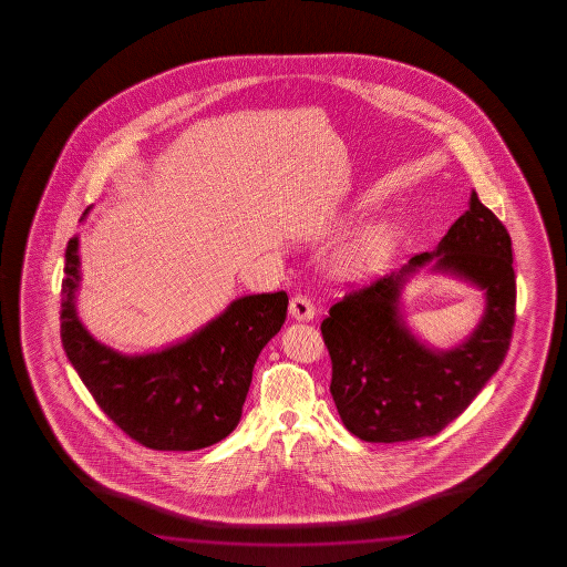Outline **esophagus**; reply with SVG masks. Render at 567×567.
<instances>
[{"label":"esophagus","mask_w":567,"mask_h":567,"mask_svg":"<svg viewBox=\"0 0 567 567\" xmlns=\"http://www.w3.org/2000/svg\"><path fill=\"white\" fill-rule=\"evenodd\" d=\"M289 316L293 317L296 321H311L316 316V308L313 301L308 296H296L289 301Z\"/></svg>","instance_id":"34e87169"}]
</instances>
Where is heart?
<instances>
[{
	"label": "heart",
	"instance_id": "b5f03b06",
	"mask_svg": "<svg viewBox=\"0 0 567 567\" xmlns=\"http://www.w3.org/2000/svg\"><path fill=\"white\" fill-rule=\"evenodd\" d=\"M393 241V231L384 224H377L363 231V236L347 250L346 264L351 269H371L386 256Z\"/></svg>",
	"mask_w": 567,
	"mask_h": 567
}]
</instances>
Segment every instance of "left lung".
<instances>
[{
	"label": "left lung",
	"instance_id": "1",
	"mask_svg": "<svg viewBox=\"0 0 567 567\" xmlns=\"http://www.w3.org/2000/svg\"><path fill=\"white\" fill-rule=\"evenodd\" d=\"M421 267L485 291L480 326L452 350L426 347L405 326L402 289ZM514 311L509 234L472 190L468 210L436 250L351 291L323 319L321 333L333 367L329 391L347 431L386 444L439 434L498 371L508 353Z\"/></svg>",
	"mask_w": 567,
	"mask_h": 567
}]
</instances>
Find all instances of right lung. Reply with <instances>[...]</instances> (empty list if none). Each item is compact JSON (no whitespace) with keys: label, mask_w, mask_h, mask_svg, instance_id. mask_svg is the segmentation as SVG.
<instances>
[{"label":"right lung","mask_w":567,"mask_h":567,"mask_svg":"<svg viewBox=\"0 0 567 567\" xmlns=\"http://www.w3.org/2000/svg\"><path fill=\"white\" fill-rule=\"evenodd\" d=\"M79 284L75 236L65 250L61 341L89 393L121 431L153 451H200L238 426L254 365L286 321V291L234 299L193 336L126 355L96 341L81 323Z\"/></svg>","instance_id":"add662e5"}]
</instances>
